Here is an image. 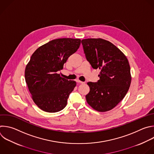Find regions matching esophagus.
Listing matches in <instances>:
<instances>
[{
  "label": "esophagus",
  "mask_w": 154,
  "mask_h": 154,
  "mask_svg": "<svg viewBox=\"0 0 154 154\" xmlns=\"http://www.w3.org/2000/svg\"><path fill=\"white\" fill-rule=\"evenodd\" d=\"M76 82L78 83H80V84H83V83H85V82H83L80 81V80H76Z\"/></svg>",
  "instance_id": "esophagus-1"
}]
</instances>
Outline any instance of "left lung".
Here are the masks:
<instances>
[{"mask_svg":"<svg viewBox=\"0 0 154 154\" xmlns=\"http://www.w3.org/2000/svg\"><path fill=\"white\" fill-rule=\"evenodd\" d=\"M87 60L99 69L100 79L88 82L87 103L97 111L103 112L115 108L127 94L131 83L130 65L126 56L111 42L103 38L82 40Z\"/></svg>","mask_w":154,"mask_h":154,"instance_id":"8db88e82","label":"left lung"}]
</instances>
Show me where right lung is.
<instances>
[{
  "label": "right lung",
  "instance_id": "1",
  "mask_svg": "<svg viewBox=\"0 0 154 154\" xmlns=\"http://www.w3.org/2000/svg\"><path fill=\"white\" fill-rule=\"evenodd\" d=\"M80 43L79 38L54 39L32 54L25 68V78L33 101L42 111L57 112L66 106L76 82L60 77L57 72L77 51Z\"/></svg>",
  "mask_w": 154,
  "mask_h": 154
}]
</instances>
